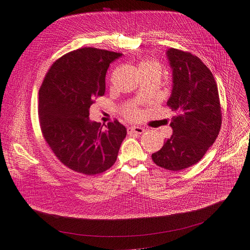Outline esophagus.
Returning <instances> with one entry per match:
<instances>
[{
  "label": "esophagus",
  "instance_id": "esophagus-1",
  "mask_svg": "<svg viewBox=\"0 0 250 250\" xmlns=\"http://www.w3.org/2000/svg\"><path fill=\"white\" fill-rule=\"evenodd\" d=\"M145 132V128L139 126V125H133V126H129L127 128V133L129 135H141Z\"/></svg>",
  "mask_w": 250,
  "mask_h": 250
}]
</instances>
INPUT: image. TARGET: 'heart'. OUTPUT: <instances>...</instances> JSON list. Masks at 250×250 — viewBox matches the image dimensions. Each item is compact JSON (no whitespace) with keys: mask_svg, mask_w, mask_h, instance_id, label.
I'll return each mask as SVG.
<instances>
[{"mask_svg":"<svg viewBox=\"0 0 250 250\" xmlns=\"http://www.w3.org/2000/svg\"><path fill=\"white\" fill-rule=\"evenodd\" d=\"M147 68H156V69H159V64L153 62V61H144L140 63L139 65V69L140 70H143V69H147ZM125 114L128 116V117H135L138 112L136 109L134 108H128L125 110Z\"/></svg>","mask_w":250,"mask_h":250,"instance_id":"heart-1","label":"heart"}]
</instances>
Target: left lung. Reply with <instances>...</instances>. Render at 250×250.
Wrapping results in <instances>:
<instances>
[{"instance_id": "1", "label": "left lung", "mask_w": 250, "mask_h": 250, "mask_svg": "<svg viewBox=\"0 0 250 250\" xmlns=\"http://www.w3.org/2000/svg\"><path fill=\"white\" fill-rule=\"evenodd\" d=\"M172 70V90L167 105L176 115L170 126L172 136L152 160L167 170L179 171L198 163L216 141L222 113L217 83L212 72L189 52L168 48Z\"/></svg>"}]
</instances>
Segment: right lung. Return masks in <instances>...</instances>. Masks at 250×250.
I'll use <instances>...</instances> for the list:
<instances>
[{
    "label": "right lung",
    "instance_id": "add662e5",
    "mask_svg": "<svg viewBox=\"0 0 250 250\" xmlns=\"http://www.w3.org/2000/svg\"><path fill=\"white\" fill-rule=\"evenodd\" d=\"M122 56L94 47L71 51L54 62L39 89L42 135L58 159L78 173L94 175L109 169L126 136L116 120L102 129L89 118L93 99L104 95L109 63Z\"/></svg>",
    "mask_w": 250,
    "mask_h": 250
}]
</instances>
